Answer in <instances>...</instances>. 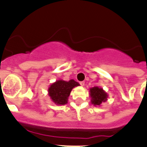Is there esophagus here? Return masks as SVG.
Here are the masks:
<instances>
[{
  "label": "esophagus",
  "mask_w": 147,
  "mask_h": 147,
  "mask_svg": "<svg viewBox=\"0 0 147 147\" xmlns=\"http://www.w3.org/2000/svg\"><path fill=\"white\" fill-rule=\"evenodd\" d=\"M80 85H82V86H84V85H85V82L84 81H82V82H80Z\"/></svg>",
  "instance_id": "obj_1"
}]
</instances>
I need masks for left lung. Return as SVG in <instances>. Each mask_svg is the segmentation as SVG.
I'll return each mask as SVG.
<instances>
[{
	"mask_svg": "<svg viewBox=\"0 0 147 147\" xmlns=\"http://www.w3.org/2000/svg\"><path fill=\"white\" fill-rule=\"evenodd\" d=\"M90 96L91 98V104L93 106H100L102 102H105L107 100L108 95L103 90V88L98 87H93L90 88Z\"/></svg>",
	"mask_w": 147,
	"mask_h": 147,
	"instance_id": "8db88e82",
	"label": "left lung"
}]
</instances>
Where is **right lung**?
Instances as JSON below:
<instances>
[{"instance_id":"add662e5","label":"right lung","mask_w":147,"mask_h":147,"mask_svg":"<svg viewBox=\"0 0 147 147\" xmlns=\"http://www.w3.org/2000/svg\"><path fill=\"white\" fill-rule=\"evenodd\" d=\"M77 86H80V84L74 80L68 82L59 80L49 86L48 89L49 96L55 105H66L72 89Z\"/></svg>"}]
</instances>
